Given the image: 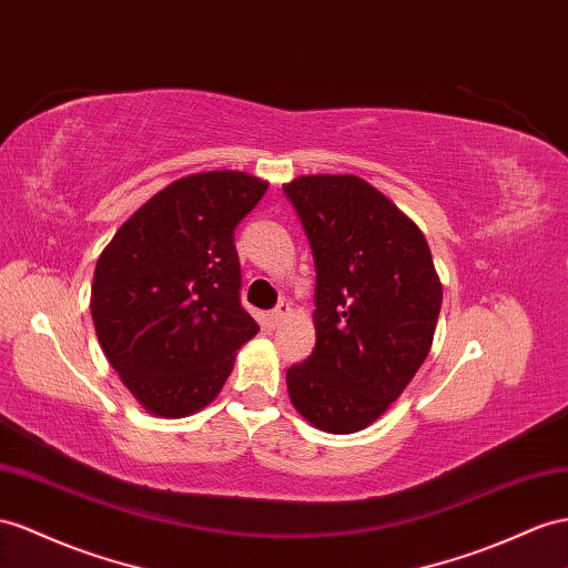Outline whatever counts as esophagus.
Here are the masks:
<instances>
[{
    "instance_id": "esophagus-1",
    "label": "esophagus",
    "mask_w": 568,
    "mask_h": 568,
    "mask_svg": "<svg viewBox=\"0 0 568 568\" xmlns=\"http://www.w3.org/2000/svg\"><path fill=\"white\" fill-rule=\"evenodd\" d=\"M287 316H290V304H287V302H281L278 307H275V310L268 314V326H271V328H278Z\"/></svg>"
}]
</instances>
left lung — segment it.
<instances>
[{"label":"left lung","mask_w":568,"mask_h":568,"mask_svg":"<svg viewBox=\"0 0 568 568\" xmlns=\"http://www.w3.org/2000/svg\"><path fill=\"white\" fill-rule=\"evenodd\" d=\"M283 192L316 268V345L287 369V394L316 429L353 434L388 410L429 355L439 275L419 227L355 174H307Z\"/></svg>","instance_id":"1"}]
</instances>
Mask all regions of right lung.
<instances>
[{"instance_id": "1", "label": "right lung", "mask_w": 568, "mask_h": 568, "mask_svg": "<svg viewBox=\"0 0 568 568\" xmlns=\"http://www.w3.org/2000/svg\"><path fill=\"white\" fill-rule=\"evenodd\" d=\"M266 189L235 170L189 174L145 201L98 258L91 314L100 347L155 417L209 405L258 333L240 302L235 227Z\"/></svg>"}]
</instances>
